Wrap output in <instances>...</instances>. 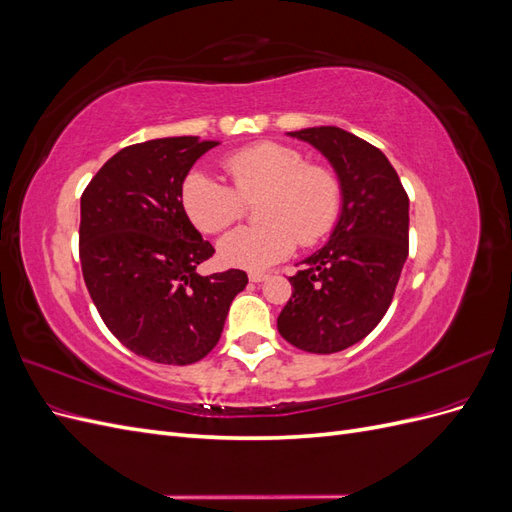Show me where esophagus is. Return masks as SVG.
Returning <instances> with one entry per match:
<instances>
[{
  "mask_svg": "<svg viewBox=\"0 0 512 512\" xmlns=\"http://www.w3.org/2000/svg\"><path fill=\"white\" fill-rule=\"evenodd\" d=\"M247 277H250V282H265L269 275L267 273H260V271H252Z\"/></svg>",
  "mask_w": 512,
  "mask_h": 512,
  "instance_id": "esophagus-1",
  "label": "esophagus"
}]
</instances>
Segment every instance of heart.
I'll return each mask as SVG.
<instances>
[{
	"instance_id": "heart-1",
	"label": "heart",
	"mask_w": 512,
	"mask_h": 512,
	"mask_svg": "<svg viewBox=\"0 0 512 512\" xmlns=\"http://www.w3.org/2000/svg\"><path fill=\"white\" fill-rule=\"evenodd\" d=\"M232 185L192 170L181 185L190 220L209 235L237 224L245 203L265 194L258 207L262 226L237 228L220 241L228 265L265 269L292 254L297 243L316 245L342 213V181L329 166L309 164L297 147L262 141L232 151L224 160Z\"/></svg>"
}]
</instances>
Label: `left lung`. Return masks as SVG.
I'll list each match as a JSON object with an SVG mask.
<instances>
[{"label": "left lung", "mask_w": 512, "mask_h": 512, "mask_svg": "<svg viewBox=\"0 0 512 512\" xmlns=\"http://www.w3.org/2000/svg\"><path fill=\"white\" fill-rule=\"evenodd\" d=\"M322 151L342 181L344 207L329 243L288 277L277 331L294 348L333 354L361 342L389 309L408 258V194L384 153L342 128L288 132Z\"/></svg>", "instance_id": "obj_1"}]
</instances>
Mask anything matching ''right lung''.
Returning a JSON list of instances; mask_svg holds the SVG:
<instances>
[{"instance_id":"obj_1","label":"right lung","mask_w":512,"mask_h":512,"mask_svg":"<svg viewBox=\"0 0 512 512\" xmlns=\"http://www.w3.org/2000/svg\"><path fill=\"white\" fill-rule=\"evenodd\" d=\"M220 145L198 136L123 147L81 196L83 280L119 342L162 365L196 363L220 342L241 269L198 275L215 254L181 203L194 162Z\"/></svg>"}]
</instances>
